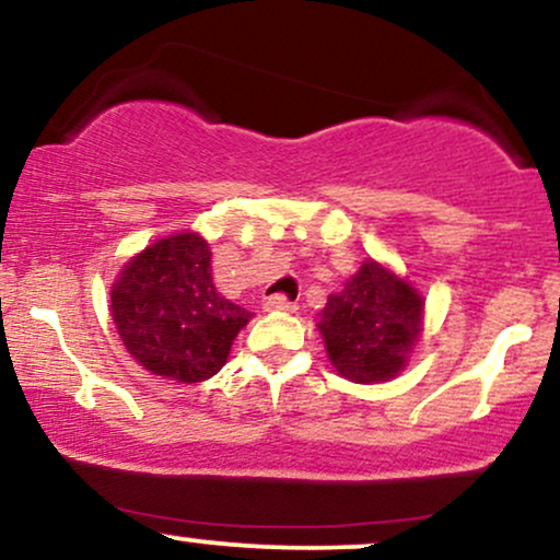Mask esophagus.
<instances>
[{
	"mask_svg": "<svg viewBox=\"0 0 560 560\" xmlns=\"http://www.w3.org/2000/svg\"><path fill=\"white\" fill-rule=\"evenodd\" d=\"M266 311H294V300H289L287 294H271V298H266Z\"/></svg>",
	"mask_w": 560,
	"mask_h": 560,
	"instance_id": "34e87169",
	"label": "esophagus"
}]
</instances>
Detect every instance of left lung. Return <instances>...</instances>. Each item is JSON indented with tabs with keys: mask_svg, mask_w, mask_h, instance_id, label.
Wrapping results in <instances>:
<instances>
[{
	"mask_svg": "<svg viewBox=\"0 0 560 560\" xmlns=\"http://www.w3.org/2000/svg\"><path fill=\"white\" fill-rule=\"evenodd\" d=\"M318 331L334 369L358 384L395 378L421 339L423 298L382 262L365 260L329 294Z\"/></svg>",
	"mask_w": 560,
	"mask_h": 560,
	"instance_id": "left-lung-1",
	"label": "left lung"
}]
</instances>
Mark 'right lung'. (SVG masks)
<instances>
[{"instance_id": "obj_1", "label": "right lung", "mask_w": 560, "mask_h": 560, "mask_svg": "<svg viewBox=\"0 0 560 560\" xmlns=\"http://www.w3.org/2000/svg\"><path fill=\"white\" fill-rule=\"evenodd\" d=\"M110 313L126 350L147 371L182 384L215 376L253 318L218 294L208 242L191 231L150 244L126 262L113 284Z\"/></svg>"}]
</instances>
